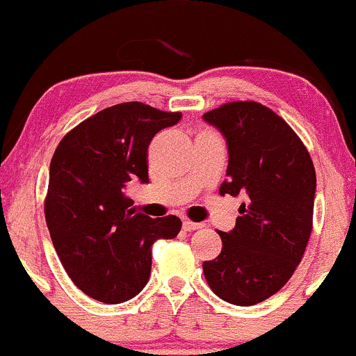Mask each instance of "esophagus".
<instances>
[{
	"instance_id": "esophagus-1",
	"label": "esophagus",
	"mask_w": 356,
	"mask_h": 356,
	"mask_svg": "<svg viewBox=\"0 0 356 356\" xmlns=\"http://www.w3.org/2000/svg\"><path fill=\"white\" fill-rule=\"evenodd\" d=\"M202 222H192V221H188V219H185V221H183V229H185V232H195V229H200L202 228Z\"/></svg>"
}]
</instances>
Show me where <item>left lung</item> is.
Wrapping results in <instances>:
<instances>
[{
	"mask_svg": "<svg viewBox=\"0 0 356 356\" xmlns=\"http://www.w3.org/2000/svg\"><path fill=\"white\" fill-rule=\"evenodd\" d=\"M228 145L221 195H243L236 225L218 232L221 254L202 264L212 291L248 307L280 291L295 273L312 233L315 179L310 154L273 109L234 101L205 113Z\"/></svg>",
	"mask_w": 356,
	"mask_h": 356,
	"instance_id": "obj_1",
	"label": "left lung"
}]
</instances>
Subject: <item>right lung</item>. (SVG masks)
<instances>
[{
  "instance_id": "1",
  "label": "right lung",
  "mask_w": 356,
  "mask_h": 356,
  "mask_svg": "<svg viewBox=\"0 0 356 356\" xmlns=\"http://www.w3.org/2000/svg\"><path fill=\"white\" fill-rule=\"evenodd\" d=\"M181 113L122 102L70 130L49 166L44 214L56 254L75 286L102 303H122L151 276L152 245L181 229L177 216L135 214L123 188L149 183L147 149Z\"/></svg>"
}]
</instances>
